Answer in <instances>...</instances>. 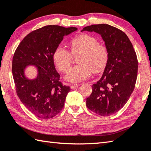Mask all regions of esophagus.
Masks as SVG:
<instances>
[{
	"mask_svg": "<svg viewBox=\"0 0 151 151\" xmlns=\"http://www.w3.org/2000/svg\"><path fill=\"white\" fill-rule=\"evenodd\" d=\"M78 86H79L78 84H72L70 85V88H71V89H76V88H77Z\"/></svg>",
	"mask_w": 151,
	"mask_h": 151,
	"instance_id": "obj_1",
	"label": "esophagus"
}]
</instances>
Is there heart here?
<instances>
[{
    "label": "heart",
    "mask_w": 151,
    "mask_h": 151,
    "mask_svg": "<svg viewBox=\"0 0 151 151\" xmlns=\"http://www.w3.org/2000/svg\"><path fill=\"white\" fill-rule=\"evenodd\" d=\"M71 54L62 46L55 49L53 59L55 64L61 72L67 71L71 64L73 56L79 54L78 65L70 68L65 75L67 81L73 83L82 82L89 77L92 72H102L108 64L109 52L106 46L98 43L95 37L83 34L73 38L69 43Z\"/></svg>",
    "instance_id": "obj_1"
}]
</instances>
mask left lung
Here are the masks:
<instances>
[{
  "label": "left lung",
  "instance_id": "left-lung-1",
  "mask_svg": "<svg viewBox=\"0 0 151 151\" xmlns=\"http://www.w3.org/2000/svg\"><path fill=\"white\" fill-rule=\"evenodd\" d=\"M83 31L100 34L109 52L108 64L102 77L92 86L86 106L100 116H111L125 106L135 88L138 70L136 53L127 35L114 26L95 24Z\"/></svg>",
  "mask_w": 151,
  "mask_h": 151
}]
</instances>
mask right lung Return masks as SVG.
Returning a JSON list of instances; mask_svg holds the SVG:
<instances>
[{"mask_svg": "<svg viewBox=\"0 0 151 151\" xmlns=\"http://www.w3.org/2000/svg\"><path fill=\"white\" fill-rule=\"evenodd\" d=\"M77 30L75 27L49 25L29 33L18 46L12 59V75L16 93L28 110L42 119H50L63 108L69 86L59 81L53 54L65 35ZM29 66L37 68L35 79L26 77Z\"/></svg>", "mask_w": 151, "mask_h": 151, "instance_id": "right-lung-1", "label": "right lung"}]
</instances>
